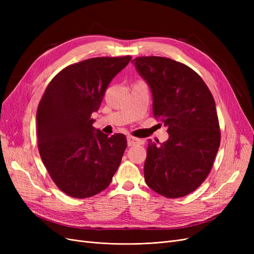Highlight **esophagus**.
<instances>
[{
    "mask_svg": "<svg viewBox=\"0 0 254 254\" xmlns=\"http://www.w3.org/2000/svg\"><path fill=\"white\" fill-rule=\"evenodd\" d=\"M127 142H128V146L142 145V144L144 143L143 140L137 139V137H133V136H128V137H127Z\"/></svg>",
    "mask_w": 254,
    "mask_h": 254,
    "instance_id": "esophagus-1",
    "label": "esophagus"
}]
</instances>
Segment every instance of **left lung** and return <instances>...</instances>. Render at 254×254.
Segmentation results:
<instances>
[{
  "instance_id": "left-lung-1",
  "label": "left lung",
  "mask_w": 254,
  "mask_h": 254,
  "mask_svg": "<svg viewBox=\"0 0 254 254\" xmlns=\"http://www.w3.org/2000/svg\"><path fill=\"white\" fill-rule=\"evenodd\" d=\"M132 61L149 84L153 115L170 134L160 145L148 140L146 184L167 198L189 195L210 174L220 145L213 95L200 76L178 61L158 56Z\"/></svg>"
}]
</instances>
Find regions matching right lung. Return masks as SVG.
Returning <instances> with one entry per match:
<instances>
[{
    "label": "right lung",
    "mask_w": 254,
    "mask_h": 254,
    "mask_svg": "<svg viewBox=\"0 0 254 254\" xmlns=\"http://www.w3.org/2000/svg\"><path fill=\"white\" fill-rule=\"evenodd\" d=\"M131 56L95 57L61 70L44 91L37 110L42 162L57 188L89 198L109 187L127 147L125 134L95 130L93 112L107 87Z\"/></svg>",
    "instance_id": "right-lung-1"
}]
</instances>
